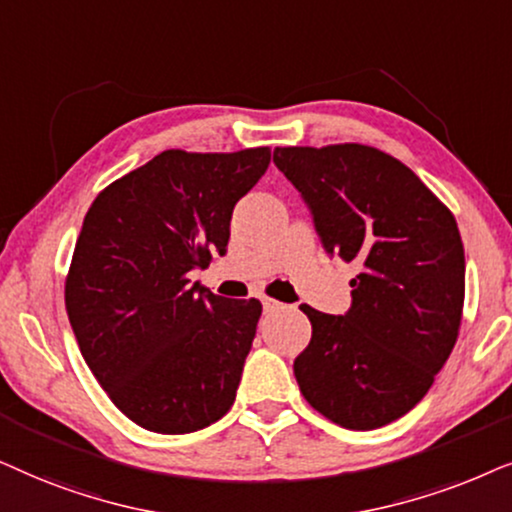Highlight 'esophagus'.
I'll use <instances>...</instances> for the list:
<instances>
[{
    "mask_svg": "<svg viewBox=\"0 0 512 512\" xmlns=\"http://www.w3.org/2000/svg\"><path fill=\"white\" fill-rule=\"evenodd\" d=\"M262 306H264V311L267 313H274V311H278L281 309V302H276V299H271V297H262Z\"/></svg>",
    "mask_w": 512,
    "mask_h": 512,
    "instance_id": "1",
    "label": "esophagus"
}]
</instances>
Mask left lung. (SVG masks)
Instances as JSON below:
<instances>
[{
    "instance_id": "obj_1",
    "label": "left lung",
    "mask_w": 512,
    "mask_h": 512,
    "mask_svg": "<svg viewBox=\"0 0 512 512\" xmlns=\"http://www.w3.org/2000/svg\"><path fill=\"white\" fill-rule=\"evenodd\" d=\"M274 163L325 250L360 269L344 316L299 306L311 320L299 391L337 426L391 424L428 393L459 337L466 257L452 210L377 147H276Z\"/></svg>"
}]
</instances>
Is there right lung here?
<instances>
[{
    "label": "right lung",
    "mask_w": 512,
    "mask_h": 512,
    "mask_svg": "<svg viewBox=\"0 0 512 512\" xmlns=\"http://www.w3.org/2000/svg\"><path fill=\"white\" fill-rule=\"evenodd\" d=\"M269 161V147L166 149L88 208L65 278L67 318L109 400L147 431H199L234 405L262 304L213 295L187 274L224 255L236 201Z\"/></svg>",
    "instance_id": "obj_1"
}]
</instances>
